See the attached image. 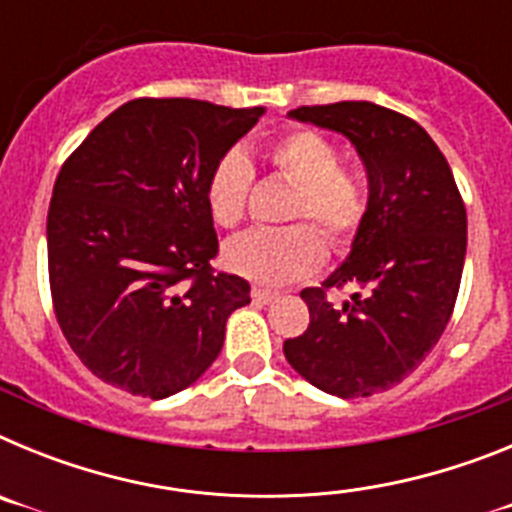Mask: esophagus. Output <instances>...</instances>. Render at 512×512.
Listing matches in <instances>:
<instances>
[{"instance_id":"1","label":"esophagus","mask_w":512,"mask_h":512,"mask_svg":"<svg viewBox=\"0 0 512 512\" xmlns=\"http://www.w3.org/2000/svg\"><path fill=\"white\" fill-rule=\"evenodd\" d=\"M251 297H253V302H256V305H271L274 300H279L277 292H269V289H253Z\"/></svg>"}]
</instances>
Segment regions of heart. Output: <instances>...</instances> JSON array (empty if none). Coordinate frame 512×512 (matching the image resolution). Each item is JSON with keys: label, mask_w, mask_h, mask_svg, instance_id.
Returning a JSON list of instances; mask_svg holds the SVG:
<instances>
[{"label": "heart", "mask_w": 512, "mask_h": 512, "mask_svg": "<svg viewBox=\"0 0 512 512\" xmlns=\"http://www.w3.org/2000/svg\"><path fill=\"white\" fill-rule=\"evenodd\" d=\"M271 164L297 184L289 220H315L330 246L351 243L366 215V189L354 171L341 166L338 148L315 130H295L271 148ZM251 161L228 151L207 179V207L220 228H235L246 215ZM225 266L261 287H284L307 277L325 259L318 230L292 225L284 230H248L225 243Z\"/></svg>", "instance_id": "b5f03b06"}]
</instances>
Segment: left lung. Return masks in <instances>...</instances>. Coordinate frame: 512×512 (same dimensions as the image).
<instances>
[{
  "label": "left lung",
  "mask_w": 512,
  "mask_h": 512,
  "mask_svg": "<svg viewBox=\"0 0 512 512\" xmlns=\"http://www.w3.org/2000/svg\"><path fill=\"white\" fill-rule=\"evenodd\" d=\"M289 120L341 133L366 169V215L323 286H351L341 308L302 289L310 325L284 341L302 379L336 397L392 390L431 354L454 312L467 256V210L433 138L374 102L300 107Z\"/></svg>",
  "instance_id": "8db88e82"
}]
</instances>
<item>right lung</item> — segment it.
<instances>
[{
    "label": "right lung",
    "instance_id": "1",
    "mask_svg": "<svg viewBox=\"0 0 512 512\" xmlns=\"http://www.w3.org/2000/svg\"><path fill=\"white\" fill-rule=\"evenodd\" d=\"M264 112L133 99L63 164L48 210L53 307L102 382L164 400L217 359L251 284L212 274L207 179Z\"/></svg>",
    "mask_w": 512,
    "mask_h": 512
}]
</instances>
